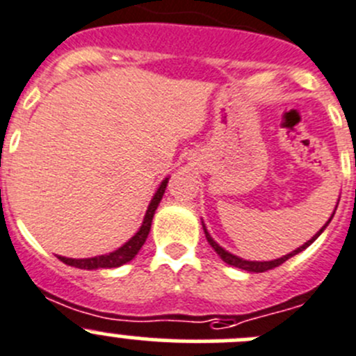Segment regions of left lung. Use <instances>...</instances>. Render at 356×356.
I'll use <instances>...</instances> for the list:
<instances>
[{
    "label": "left lung",
    "mask_w": 356,
    "mask_h": 356,
    "mask_svg": "<svg viewBox=\"0 0 356 356\" xmlns=\"http://www.w3.org/2000/svg\"><path fill=\"white\" fill-rule=\"evenodd\" d=\"M336 211V210H334ZM332 217H334V213L331 215V218H329L327 220V224L324 225V227L321 229V231L317 232V234L314 236V238L310 239V241H307L305 243L303 246H300V248H296V250L294 251H291V253H288V254H284V257H281V258H277V260H270V261H250V260H243V258H239V257H236V254H232V253H229V251H225L224 248L222 246H218L217 243L213 241V239H211V236L208 234V231H207V227H204V224H203V231H204V236H207V241L210 243V246L213 248L215 251H217V254L218 257L222 258V260L225 261V264H229V265H232V267H238V268H243V270H248V272H267V270H272V268H275V267H279V265H282L284 264L286 260H289L291 257H294V254H298L300 253V251H303V250H307L308 246L312 245V243L315 241V239L318 238V236L322 234V232H324V229L327 227L329 225V222L332 220Z\"/></svg>",
    "instance_id": "left-lung-1"
}]
</instances>
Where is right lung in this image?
Returning a JSON list of instances; mask_svg holds the SVG:
<instances>
[{
  "instance_id": "add662e5",
  "label": "right lung",
  "mask_w": 356,
  "mask_h": 356,
  "mask_svg": "<svg viewBox=\"0 0 356 356\" xmlns=\"http://www.w3.org/2000/svg\"><path fill=\"white\" fill-rule=\"evenodd\" d=\"M168 177L165 179L163 182L160 184V188L156 189L155 196H153L152 203H149L148 210H146L145 220H143V225L139 227V231L125 243L124 246H120L118 250L111 251L108 254H99V257H92V258H65V257H58V260H62L63 264L70 265V267L75 268H84V270H92V268H115L120 267V265L127 264L131 261L132 258L138 254V251L141 250L143 245H145L146 238L149 234V229H152V222H153V215H155V210L160 204L161 196H163L165 188H167Z\"/></svg>"
}]
</instances>
